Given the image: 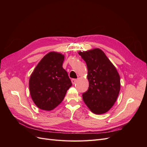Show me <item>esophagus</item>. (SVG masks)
Returning a JSON list of instances; mask_svg holds the SVG:
<instances>
[{"instance_id":"1","label":"esophagus","mask_w":147,"mask_h":147,"mask_svg":"<svg viewBox=\"0 0 147 147\" xmlns=\"http://www.w3.org/2000/svg\"><path fill=\"white\" fill-rule=\"evenodd\" d=\"M71 82H72L73 84H75V83H76V82H77V79H74V78L72 79V80H71Z\"/></svg>"}]
</instances>
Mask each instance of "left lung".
<instances>
[{
	"label": "left lung",
	"mask_w": 147,
	"mask_h": 147,
	"mask_svg": "<svg viewBox=\"0 0 147 147\" xmlns=\"http://www.w3.org/2000/svg\"><path fill=\"white\" fill-rule=\"evenodd\" d=\"M78 54L86 62L89 88L83 99L92 113L103 114L112 107L120 91V77L117 69L99 48Z\"/></svg>",
	"instance_id": "obj_1"
}]
</instances>
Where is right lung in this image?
I'll list each match as a JSON object with an SVG mask.
<instances>
[{
    "label": "right lung",
    "mask_w": 147,
    "mask_h": 147,
    "mask_svg": "<svg viewBox=\"0 0 147 147\" xmlns=\"http://www.w3.org/2000/svg\"><path fill=\"white\" fill-rule=\"evenodd\" d=\"M64 55L51 51L39 62L31 74L29 86L34 104L40 109L50 111L63 100L72 85L63 67Z\"/></svg>",
    "instance_id": "obj_1"
}]
</instances>
